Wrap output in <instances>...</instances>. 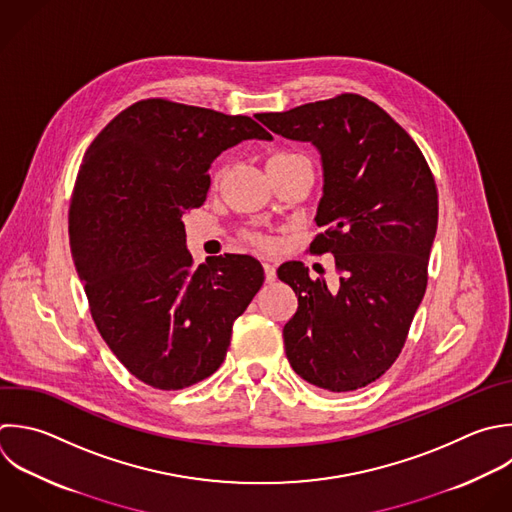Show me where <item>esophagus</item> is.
<instances>
[{
    "instance_id": "34e87169",
    "label": "esophagus",
    "mask_w": 512,
    "mask_h": 512,
    "mask_svg": "<svg viewBox=\"0 0 512 512\" xmlns=\"http://www.w3.org/2000/svg\"><path fill=\"white\" fill-rule=\"evenodd\" d=\"M264 276H266V282H268V284H272V282L276 280V268H274V264L264 262Z\"/></svg>"
}]
</instances>
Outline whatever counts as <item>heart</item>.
Segmentation results:
<instances>
[{
	"label": "heart",
	"mask_w": 512,
	"mask_h": 512,
	"mask_svg": "<svg viewBox=\"0 0 512 512\" xmlns=\"http://www.w3.org/2000/svg\"><path fill=\"white\" fill-rule=\"evenodd\" d=\"M276 156H292V154H276ZM256 242H260V244H268V240H266V238H256Z\"/></svg>",
	"instance_id": "heart-1"
}]
</instances>
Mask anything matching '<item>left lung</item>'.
<instances>
[{"mask_svg": "<svg viewBox=\"0 0 512 512\" xmlns=\"http://www.w3.org/2000/svg\"><path fill=\"white\" fill-rule=\"evenodd\" d=\"M256 118L318 148L324 188L314 220L324 232L310 252L334 254L340 280H312L302 262L278 268L298 296L282 332L288 362L328 392L362 388L394 364L422 302L438 224L434 176L416 142L358 94Z\"/></svg>", "mask_w": 512, "mask_h": 512, "instance_id": "8db88e82", "label": "left lung"}]
</instances>
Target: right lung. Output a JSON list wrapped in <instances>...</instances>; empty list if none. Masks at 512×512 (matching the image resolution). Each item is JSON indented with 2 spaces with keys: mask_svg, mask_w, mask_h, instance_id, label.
<instances>
[{
  "mask_svg": "<svg viewBox=\"0 0 512 512\" xmlns=\"http://www.w3.org/2000/svg\"><path fill=\"white\" fill-rule=\"evenodd\" d=\"M254 138L272 140L248 116L150 98L120 112L82 160L72 258L102 338L148 386L180 390L214 374L264 282L246 254L196 266L182 222L206 200L210 164Z\"/></svg>",
  "mask_w": 512,
  "mask_h": 512,
  "instance_id": "1",
  "label": "right lung"
}]
</instances>
